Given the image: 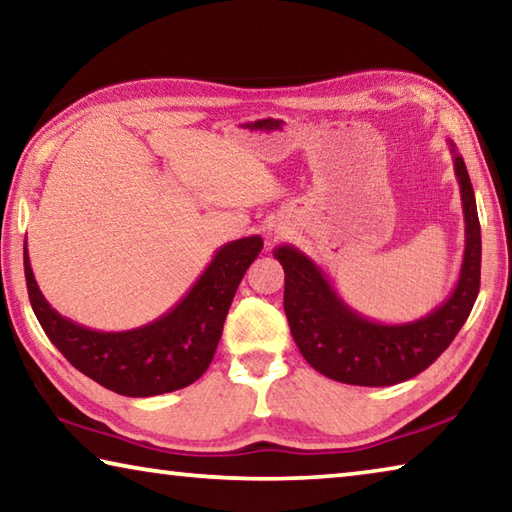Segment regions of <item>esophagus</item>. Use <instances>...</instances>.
I'll return each mask as SVG.
<instances>
[{
	"label": "esophagus",
	"mask_w": 512,
	"mask_h": 512,
	"mask_svg": "<svg viewBox=\"0 0 512 512\" xmlns=\"http://www.w3.org/2000/svg\"><path fill=\"white\" fill-rule=\"evenodd\" d=\"M275 239H280V237H277V235H275V232H273V235H271V241H275Z\"/></svg>",
	"instance_id": "obj_1"
}]
</instances>
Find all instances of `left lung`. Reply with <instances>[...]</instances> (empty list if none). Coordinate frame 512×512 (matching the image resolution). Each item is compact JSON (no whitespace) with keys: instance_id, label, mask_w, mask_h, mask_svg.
<instances>
[{"instance_id":"8db88e82","label":"left lung","mask_w":512,"mask_h":512,"mask_svg":"<svg viewBox=\"0 0 512 512\" xmlns=\"http://www.w3.org/2000/svg\"><path fill=\"white\" fill-rule=\"evenodd\" d=\"M449 149L461 187L465 250L454 291L431 314L411 323H377L354 311L302 250L291 244L273 250L284 268V311L293 341L320 375L352 386L400 384L429 368L470 316L481 284V225L465 162L454 142Z\"/></svg>"}]
</instances>
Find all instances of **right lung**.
Here are the masks:
<instances>
[{"label":"right lung","mask_w":512,"mask_h":512,"mask_svg":"<svg viewBox=\"0 0 512 512\" xmlns=\"http://www.w3.org/2000/svg\"><path fill=\"white\" fill-rule=\"evenodd\" d=\"M262 248L259 235L221 246L176 307L128 332H99L60 316L33 277L27 246L24 277L33 314L76 370L119 395L151 397L194 384L210 366L241 277Z\"/></svg>","instance_id":"obj_1"}]
</instances>
